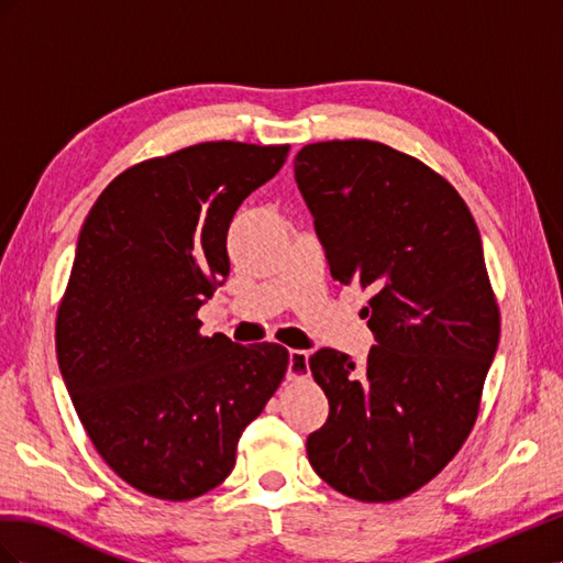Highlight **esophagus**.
Returning <instances> with one entry per match:
<instances>
[{
	"instance_id": "34e87169",
	"label": "esophagus",
	"mask_w": 563,
	"mask_h": 563,
	"mask_svg": "<svg viewBox=\"0 0 563 563\" xmlns=\"http://www.w3.org/2000/svg\"><path fill=\"white\" fill-rule=\"evenodd\" d=\"M310 354L305 350H291L288 352V380H302L310 373Z\"/></svg>"
}]
</instances>
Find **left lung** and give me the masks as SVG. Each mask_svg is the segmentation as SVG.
<instances>
[{
	"label": "left lung",
	"instance_id": "8db88e82",
	"mask_svg": "<svg viewBox=\"0 0 563 563\" xmlns=\"http://www.w3.org/2000/svg\"><path fill=\"white\" fill-rule=\"evenodd\" d=\"M331 277L371 294L366 364L321 347L329 420L308 457L362 503L411 496L465 444L500 338L482 236L455 187L376 141L305 145L294 162Z\"/></svg>",
	"mask_w": 563,
	"mask_h": 563
}]
</instances>
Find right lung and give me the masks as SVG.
<instances>
[{
  "instance_id": "1",
  "label": "right lung",
  "mask_w": 563,
  "mask_h": 563,
  "mask_svg": "<svg viewBox=\"0 0 563 563\" xmlns=\"http://www.w3.org/2000/svg\"><path fill=\"white\" fill-rule=\"evenodd\" d=\"M286 155L234 141L183 147L119 174L84 220L56 317L58 366L100 457L152 498L223 484L286 376V347L201 335L197 319L230 275L234 211Z\"/></svg>"
}]
</instances>
